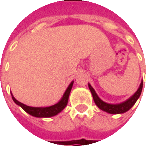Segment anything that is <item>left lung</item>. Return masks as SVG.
Wrapping results in <instances>:
<instances>
[{"mask_svg": "<svg viewBox=\"0 0 146 146\" xmlns=\"http://www.w3.org/2000/svg\"><path fill=\"white\" fill-rule=\"evenodd\" d=\"M142 87H143V81L141 80L140 86L137 90V92H135L131 97H130L126 101L123 102L119 104H110V103L102 101L101 98L98 96L97 93L95 92V89L92 88L90 84H88V88L92 92L93 99H94V102H95L96 106L100 110H103L105 112L110 113V114H122V113H124L127 111H128L135 104V102L140 97L141 91H142Z\"/></svg>", "mask_w": 146, "mask_h": 146, "instance_id": "1", "label": "left lung"}]
</instances>
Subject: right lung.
Masks as SVG:
<instances>
[{
	"mask_svg": "<svg viewBox=\"0 0 146 146\" xmlns=\"http://www.w3.org/2000/svg\"><path fill=\"white\" fill-rule=\"evenodd\" d=\"M73 84V80L70 83V85L68 86V88L66 90V92H65V93L63 94L60 100L56 104L52 105V106H47V107H32V106H28L27 105L23 104V103H22L16 100L14 96H13V95H12V93L11 92V98H12L15 104L19 106L24 111H26L27 113H29L31 116H35V117H40V118L51 117V116H54L58 114L59 113H61L65 109V107L66 106Z\"/></svg>",
	"mask_w": 146,
	"mask_h": 146,
	"instance_id": "add662e5",
	"label": "right lung"
}]
</instances>
